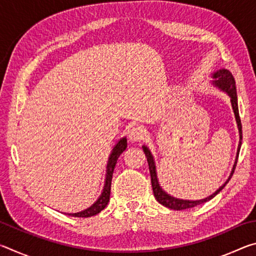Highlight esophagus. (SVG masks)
<instances>
[{"label":"esophagus","instance_id":"1","mask_svg":"<svg viewBox=\"0 0 256 256\" xmlns=\"http://www.w3.org/2000/svg\"><path fill=\"white\" fill-rule=\"evenodd\" d=\"M146 130L144 126V125H136V126H134L131 128V131H130V140L131 141H141L144 140V138L146 136Z\"/></svg>","mask_w":256,"mask_h":256}]
</instances>
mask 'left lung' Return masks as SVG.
<instances>
[{"instance_id":"1","label":"left lung","mask_w":256,"mask_h":256,"mask_svg":"<svg viewBox=\"0 0 256 256\" xmlns=\"http://www.w3.org/2000/svg\"><path fill=\"white\" fill-rule=\"evenodd\" d=\"M214 78H216V81H214L216 86H218L220 89H222L224 92H226L229 96H230V100H232V110L234 112H235V116H236V120H237V124H238V130H240V140L242 138V122H240V112H238V104H237V94H236V82L235 79H234L232 74L229 71L224 70H220L219 72H216L214 74ZM240 146H242V142L240 141V146H238V154H240ZM144 151L146 154V160H148V164H149V170H150V176H151V185H152V190H154V198H157V201L160 203V204H162L164 206L170 208V209L172 210H184V209H190V208H193V206H196L198 204H202V203H204L206 201L211 200V198H214L216 194H218L220 190H222L224 185H226L229 180H230L232 176L234 174V172L236 170V164H237V160L235 164H234V168H232V175L229 177L228 180L224 183L222 188L219 190H216V192L210 196L209 198H203V200H198V201H186V200H180V198H175L170 196H168L166 192H164L162 188L159 186L158 183V180H157V174H156V166H154V157L152 154H151L150 150L146 148V146H144ZM238 159V156L237 158Z\"/></svg>"}]
</instances>
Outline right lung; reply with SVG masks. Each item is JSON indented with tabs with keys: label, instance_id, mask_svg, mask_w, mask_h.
<instances>
[{
	"label": "right lung",
	"instance_id": "right-lung-1",
	"mask_svg": "<svg viewBox=\"0 0 256 256\" xmlns=\"http://www.w3.org/2000/svg\"><path fill=\"white\" fill-rule=\"evenodd\" d=\"M126 138H123L122 140L118 141V144L114 146V149L112 151V154L110 159H108L107 164V175H106V182L105 186H104V190L102 196H99L98 200L94 203V204L81 212H78V214H68V216H81V218H88V216H92L98 214L99 212L104 210L107 206V203L110 202V185H112V172L115 170V164L118 162V159L120 154H122L123 151L126 149Z\"/></svg>",
	"mask_w": 256,
	"mask_h": 256
}]
</instances>
